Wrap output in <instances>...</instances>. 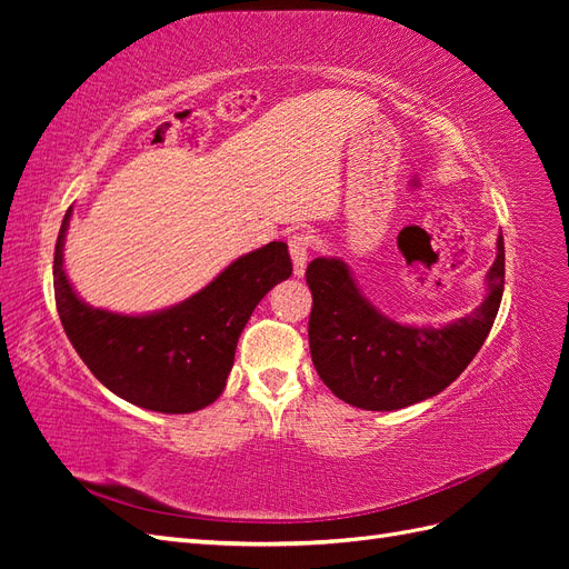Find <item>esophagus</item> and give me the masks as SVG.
Segmentation results:
<instances>
[{"label": "esophagus", "instance_id": "obj_1", "mask_svg": "<svg viewBox=\"0 0 569 569\" xmlns=\"http://www.w3.org/2000/svg\"><path fill=\"white\" fill-rule=\"evenodd\" d=\"M308 251H311V234L297 232V234L289 237V256H291V263H295L297 278H301V274L306 272Z\"/></svg>", "mask_w": 569, "mask_h": 569}]
</instances>
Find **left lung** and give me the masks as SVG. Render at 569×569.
<instances>
[{
    "mask_svg": "<svg viewBox=\"0 0 569 569\" xmlns=\"http://www.w3.org/2000/svg\"><path fill=\"white\" fill-rule=\"evenodd\" d=\"M313 295L308 343L320 380L337 399L363 410H399L443 391L470 366L496 320L506 282L503 234L487 272V299L443 327L401 325L360 295L341 258L306 268Z\"/></svg>",
    "mask_w": 569,
    "mask_h": 569,
    "instance_id": "8db88e82",
    "label": "left lung"
}]
</instances>
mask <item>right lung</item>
Listing matches in <instances>:
<instances>
[{"mask_svg": "<svg viewBox=\"0 0 569 569\" xmlns=\"http://www.w3.org/2000/svg\"><path fill=\"white\" fill-rule=\"evenodd\" d=\"M66 211L54 249V297L66 337L97 380L157 412H194L226 389L239 335L268 291L291 274L284 242L239 256L189 299L144 316L84 303L63 270Z\"/></svg>", "mask_w": 569, "mask_h": 569, "instance_id": "obj_1", "label": "right lung"}]
</instances>
